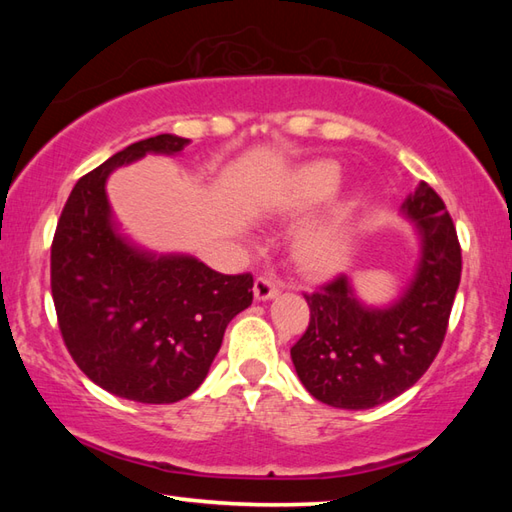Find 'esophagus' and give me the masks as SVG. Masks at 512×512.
Here are the masks:
<instances>
[{"label": "esophagus", "instance_id": "1", "mask_svg": "<svg viewBox=\"0 0 512 512\" xmlns=\"http://www.w3.org/2000/svg\"><path fill=\"white\" fill-rule=\"evenodd\" d=\"M255 299L257 301H266V299H273L277 292H279V286L275 284V279L273 277H268V275H259L257 279H255Z\"/></svg>", "mask_w": 512, "mask_h": 512}]
</instances>
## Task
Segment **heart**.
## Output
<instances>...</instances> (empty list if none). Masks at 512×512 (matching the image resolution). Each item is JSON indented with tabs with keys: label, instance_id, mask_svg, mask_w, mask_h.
Here are the masks:
<instances>
[{
	"label": "heart",
	"instance_id": "heart-1",
	"mask_svg": "<svg viewBox=\"0 0 512 512\" xmlns=\"http://www.w3.org/2000/svg\"><path fill=\"white\" fill-rule=\"evenodd\" d=\"M343 171L332 160H317L299 167L279 193V209L288 215H301L314 206L328 202L339 191ZM363 206V198H347L314 220L299 233L295 242L297 264L310 275H332L341 270L350 257V228L354 215Z\"/></svg>",
	"mask_w": 512,
	"mask_h": 512
}]
</instances>
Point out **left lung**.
<instances>
[{"instance_id": "8db88e82", "label": "left lung", "mask_w": 512, "mask_h": 512, "mask_svg": "<svg viewBox=\"0 0 512 512\" xmlns=\"http://www.w3.org/2000/svg\"><path fill=\"white\" fill-rule=\"evenodd\" d=\"M402 211L420 228L422 257L398 303L361 306L345 275L303 295L310 323L290 356L303 387L325 405H383L416 385L442 347L462 275L458 233L440 195L422 180Z\"/></svg>"}]
</instances>
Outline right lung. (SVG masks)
Instances as JSON below:
<instances>
[{
	"label": "right lung",
	"instance_id": "1",
	"mask_svg": "<svg viewBox=\"0 0 512 512\" xmlns=\"http://www.w3.org/2000/svg\"><path fill=\"white\" fill-rule=\"evenodd\" d=\"M189 140L160 134L118 151L74 184L50 248L59 330L92 383L127 400L165 405L209 374L226 325L253 303V275H222L193 257H156L114 231L105 180L145 154Z\"/></svg>",
	"mask_w": 512,
	"mask_h": 512
}]
</instances>
